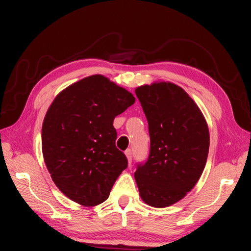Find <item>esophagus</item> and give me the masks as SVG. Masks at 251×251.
<instances>
[{"label":"esophagus","mask_w":251,"mask_h":251,"mask_svg":"<svg viewBox=\"0 0 251 251\" xmlns=\"http://www.w3.org/2000/svg\"><path fill=\"white\" fill-rule=\"evenodd\" d=\"M125 154L127 156V159H128V164L130 165L131 160H133V151H131L130 148H128V150L125 151Z\"/></svg>","instance_id":"obj_1"}]
</instances>
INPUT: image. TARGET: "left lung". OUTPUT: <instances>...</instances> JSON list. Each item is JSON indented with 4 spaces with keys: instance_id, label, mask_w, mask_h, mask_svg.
<instances>
[{
    "instance_id": "8db88e82",
    "label": "left lung",
    "mask_w": 251,
    "mask_h": 251,
    "mask_svg": "<svg viewBox=\"0 0 251 251\" xmlns=\"http://www.w3.org/2000/svg\"><path fill=\"white\" fill-rule=\"evenodd\" d=\"M147 118L150 154L135 179L144 201L157 208L180 201L196 185L209 151V130L189 95L172 83L136 88Z\"/></svg>"
}]
</instances>
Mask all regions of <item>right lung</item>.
<instances>
[{
  "mask_svg": "<svg viewBox=\"0 0 251 251\" xmlns=\"http://www.w3.org/2000/svg\"><path fill=\"white\" fill-rule=\"evenodd\" d=\"M134 103L125 88L93 75L65 88L50 106L42 126L44 160L55 185L73 201H105L127 168L113 122Z\"/></svg>",
  "mask_w": 251,
  "mask_h": 251,
  "instance_id": "1",
  "label": "right lung"
}]
</instances>
